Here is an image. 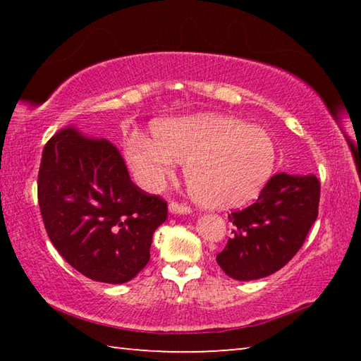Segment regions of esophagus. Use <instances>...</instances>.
<instances>
[{"mask_svg":"<svg viewBox=\"0 0 361 361\" xmlns=\"http://www.w3.org/2000/svg\"><path fill=\"white\" fill-rule=\"evenodd\" d=\"M169 210L172 213H180V215H188V213L192 212L191 207L176 202V200H172V202L169 204Z\"/></svg>","mask_w":361,"mask_h":361,"instance_id":"1","label":"esophagus"}]
</instances>
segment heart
I'll return each instance as SVG.
<instances>
[{"label":"heart","mask_w":361,"mask_h":361,"mask_svg":"<svg viewBox=\"0 0 361 361\" xmlns=\"http://www.w3.org/2000/svg\"><path fill=\"white\" fill-rule=\"evenodd\" d=\"M152 138L132 137L126 156L140 186L156 191L185 164L194 200L207 209H232L256 197L276 166L266 130L224 114H199L152 126Z\"/></svg>","instance_id":"heart-1"}]
</instances>
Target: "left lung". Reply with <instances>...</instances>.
Listing matches in <instances>:
<instances>
[{
	"mask_svg": "<svg viewBox=\"0 0 361 361\" xmlns=\"http://www.w3.org/2000/svg\"><path fill=\"white\" fill-rule=\"evenodd\" d=\"M320 181L315 175L277 173L256 202L228 216L232 237L216 262L235 280H258L282 269L307 237L319 215Z\"/></svg>",
	"mask_w": 361,
	"mask_h": 361,
	"instance_id": "obj_1",
	"label": "left lung"
}]
</instances>
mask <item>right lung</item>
I'll list each match as a JSON object with an SVG mask.
<instances>
[{
  "mask_svg": "<svg viewBox=\"0 0 361 361\" xmlns=\"http://www.w3.org/2000/svg\"><path fill=\"white\" fill-rule=\"evenodd\" d=\"M38 202L52 245L82 276L126 283L149 261L167 202L135 186L116 146L65 127L44 146Z\"/></svg>",
  "mask_w": 361,
  "mask_h": 361,
  "instance_id": "1",
  "label": "right lung"
}]
</instances>
